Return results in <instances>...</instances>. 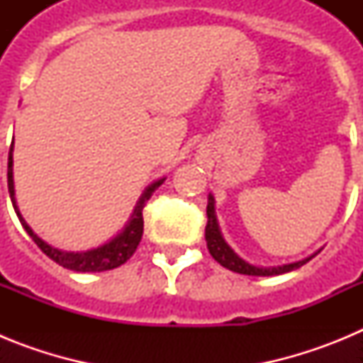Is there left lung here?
I'll return each mask as SVG.
<instances>
[{"instance_id": "1", "label": "left lung", "mask_w": 363, "mask_h": 363, "mask_svg": "<svg viewBox=\"0 0 363 363\" xmlns=\"http://www.w3.org/2000/svg\"><path fill=\"white\" fill-rule=\"evenodd\" d=\"M207 218H209V220H207V227H205V242H207V249H209L211 256L216 259L218 264L223 265V267L229 269V271L233 272L249 274V277H277V274H284V272H289L301 267V265L307 264V262L314 256L313 255L306 259L294 262V264L277 265V267H256V265H251L249 262L240 258V256L227 245L223 236H221L220 225H218L216 220V213H214L213 194H209V201H207Z\"/></svg>"}]
</instances>
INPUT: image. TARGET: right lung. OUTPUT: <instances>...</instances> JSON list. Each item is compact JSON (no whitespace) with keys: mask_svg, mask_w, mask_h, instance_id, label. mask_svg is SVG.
<instances>
[{"mask_svg":"<svg viewBox=\"0 0 363 363\" xmlns=\"http://www.w3.org/2000/svg\"><path fill=\"white\" fill-rule=\"evenodd\" d=\"M12 145H14V143H12ZM12 145L11 152H9V171H6V182H9V192H11L12 205H14V211L16 214H18L23 229L27 230L28 236L34 240V243L40 247L45 255L49 256L50 259H54L56 264L62 265V267L70 269V271L76 272H101L108 271V269H116L120 267L121 264H125V262L134 255V251H136L138 245H140V240H142L143 234V207L147 205L149 198L152 196V192L163 184V179L165 178L154 182V184H150L149 187L143 191V194L140 196V200H138L136 207H134V213L133 216H130L129 223L125 225V229L118 234L116 238H112L111 242H107L105 245H99L96 247V249H91V251H62V249H56V247L49 245V243L43 242L38 234H34V230L28 227V223L23 220L21 213H19L14 198V178H12Z\"/></svg>","mask_w":363,"mask_h":363,"instance_id":"add662e5","label":"right lung"}]
</instances>
